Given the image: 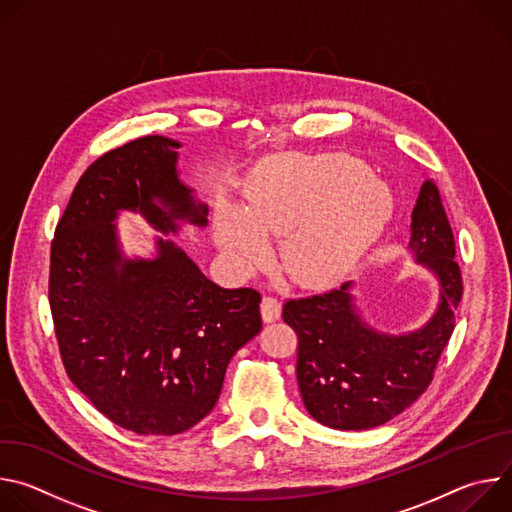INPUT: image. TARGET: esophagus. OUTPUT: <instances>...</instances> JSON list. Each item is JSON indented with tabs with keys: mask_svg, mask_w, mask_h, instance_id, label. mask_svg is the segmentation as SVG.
<instances>
[{
	"mask_svg": "<svg viewBox=\"0 0 512 512\" xmlns=\"http://www.w3.org/2000/svg\"><path fill=\"white\" fill-rule=\"evenodd\" d=\"M261 316H263V320H265L267 324L279 320V316H281V304H279V300L273 298V296H265L263 302H261Z\"/></svg>",
	"mask_w": 512,
	"mask_h": 512,
	"instance_id": "34e87169",
	"label": "esophagus"
}]
</instances>
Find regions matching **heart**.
I'll use <instances>...</instances> for the list:
<instances>
[{
	"instance_id": "b5f03b06",
	"label": "heart",
	"mask_w": 512,
	"mask_h": 512,
	"mask_svg": "<svg viewBox=\"0 0 512 512\" xmlns=\"http://www.w3.org/2000/svg\"><path fill=\"white\" fill-rule=\"evenodd\" d=\"M393 214L389 186L348 156H285L267 162L247 188L245 208L223 200L214 237L247 271L281 237L279 265L300 283L346 273L379 239Z\"/></svg>"
}]
</instances>
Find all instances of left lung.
I'll use <instances>...</instances> for the list:
<instances>
[{"mask_svg":"<svg viewBox=\"0 0 512 512\" xmlns=\"http://www.w3.org/2000/svg\"><path fill=\"white\" fill-rule=\"evenodd\" d=\"M409 249L440 281V304L425 326L391 336L364 324L350 287L287 300L283 322L298 334V385L308 413L332 429H371L405 411L433 381L456 326L462 271L440 190L425 180L413 214Z\"/></svg>","mask_w":512,"mask_h":512,"instance_id":"8db88e82","label":"left lung"}]
</instances>
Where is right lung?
Wrapping results in <instances>:
<instances>
[{
    "label": "right lung",
    "mask_w": 512,
    "mask_h": 512,
    "mask_svg": "<svg viewBox=\"0 0 512 512\" xmlns=\"http://www.w3.org/2000/svg\"><path fill=\"white\" fill-rule=\"evenodd\" d=\"M180 143L133 139L77 182L50 249L48 300L68 379L115 425L176 435L221 395L233 354L261 330V294L212 283L174 241L125 259L113 221L141 212L154 229L206 225L208 206L178 178Z\"/></svg>",
    "instance_id": "1"
}]
</instances>
